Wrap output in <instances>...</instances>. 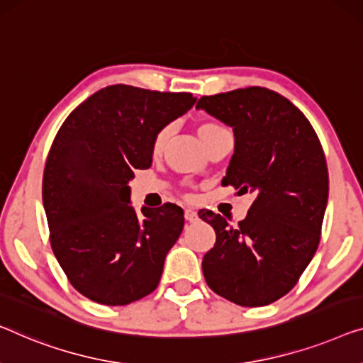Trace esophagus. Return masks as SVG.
<instances>
[{
  "label": "esophagus",
  "mask_w": 363,
  "mask_h": 363,
  "mask_svg": "<svg viewBox=\"0 0 363 363\" xmlns=\"http://www.w3.org/2000/svg\"><path fill=\"white\" fill-rule=\"evenodd\" d=\"M185 219L188 220V223H194V220L198 219V214H196V211H194V209H185Z\"/></svg>",
  "instance_id": "34e87169"
}]
</instances>
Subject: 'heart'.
I'll return each mask as SVG.
<instances>
[{"label": "heart", "instance_id": "b5f03b06", "mask_svg": "<svg viewBox=\"0 0 363 363\" xmlns=\"http://www.w3.org/2000/svg\"><path fill=\"white\" fill-rule=\"evenodd\" d=\"M220 130H224V128L218 123H213V121H206V123H201L198 125V135L199 139L203 140V144H206L213 135H216ZM172 134V128L170 125H164L157 130V134L154 135V140H152V152L159 154V152L164 150V147L167 144Z\"/></svg>", "mask_w": 363, "mask_h": 363}]
</instances>
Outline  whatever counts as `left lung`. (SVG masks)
<instances>
[{"mask_svg":"<svg viewBox=\"0 0 363 363\" xmlns=\"http://www.w3.org/2000/svg\"><path fill=\"white\" fill-rule=\"evenodd\" d=\"M196 108L234 130V155L223 186L254 193L247 218L198 216L216 230L203 257L208 286L239 306H265L293 290L321 239L329 194L323 145L306 116L269 88L201 96Z\"/></svg>","mask_w":363,"mask_h":363,"instance_id":"left-lung-1","label":"left lung"}]
</instances>
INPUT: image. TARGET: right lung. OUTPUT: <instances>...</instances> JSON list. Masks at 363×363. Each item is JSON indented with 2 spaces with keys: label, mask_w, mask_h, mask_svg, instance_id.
I'll return each instance as SVG.
<instances>
[{
  "label": "right lung",
  "mask_w": 363,
  "mask_h": 363,
  "mask_svg": "<svg viewBox=\"0 0 363 363\" xmlns=\"http://www.w3.org/2000/svg\"><path fill=\"white\" fill-rule=\"evenodd\" d=\"M191 93L111 85L68 114L45 160L42 177L54 255L83 296L124 306L159 285L164 260L180 238L183 209L130 206L129 180L149 169L152 140L182 116Z\"/></svg>",
  "instance_id": "add662e5"
}]
</instances>
